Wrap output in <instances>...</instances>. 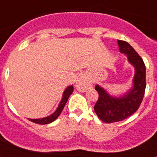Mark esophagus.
Returning <instances> with one entry per match:
<instances>
[{
    "label": "esophagus",
    "instance_id": "esophagus-1",
    "mask_svg": "<svg viewBox=\"0 0 157 157\" xmlns=\"http://www.w3.org/2000/svg\"><path fill=\"white\" fill-rule=\"evenodd\" d=\"M91 86L90 82L86 77L85 75H82L77 80L75 83V88L80 92H85L87 89Z\"/></svg>",
    "mask_w": 157,
    "mask_h": 157
}]
</instances>
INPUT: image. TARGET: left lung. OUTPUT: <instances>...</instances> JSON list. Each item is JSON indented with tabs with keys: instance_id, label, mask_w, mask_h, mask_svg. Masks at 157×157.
<instances>
[{
	"instance_id": "left-lung-1",
	"label": "left lung",
	"mask_w": 157,
	"mask_h": 157,
	"mask_svg": "<svg viewBox=\"0 0 157 157\" xmlns=\"http://www.w3.org/2000/svg\"><path fill=\"white\" fill-rule=\"evenodd\" d=\"M122 54L127 56V61L134 69L132 83L122 95H111L106 89L96 85L95 90L99 94L94 111L105 123L122 121L138 110L143 99L145 86V66L143 59L131 45L124 41H118Z\"/></svg>"
}]
</instances>
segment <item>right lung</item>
<instances>
[{"mask_svg": "<svg viewBox=\"0 0 157 157\" xmlns=\"http://www.w3.org/2000/svg\"><path fill=\"white\" fill-rule=\"evenodd\" d=\"M73 90H74L73 89V85L69 86H67L65 89L63 93V95H62L61 101H60V102L58 105V107L56 108V111L53 113H52V114L48 116H45L44 118H39V119H30V118H28V120L30 121L33 122V123H37V124H48V123H50L52 122L55 121L58 118V116L60 115L62 111H63L69 97H70L71 94L73 92Z\"/></svg>", "mask_w": 157, "mask_h": 157, "instance_id": "1", "label": "right lung"}]
</instances>
